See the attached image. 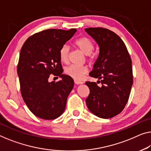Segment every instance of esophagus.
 Here are the masks:
<instances>
[{
	"label": "esophagus",
	"instance_id": "1",
	"mask_svg": "<svg viewBox=\"0 0 151 151\" xmlns=\"http://www.w3.org/2000/svg\"><path fill=\"white\" fill-rule=\"evenodd\" d=\"M75 83L76 85H79V84H83L82 81H77V80H75Z\"/></svg>",
	"mask_w": 151,
	"mask_h": 151
}]
</instances>
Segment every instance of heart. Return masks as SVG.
Here are the masks:
<instances>
[{"mask_svg": "<svg viewBox=\"0 0 151 151\" xmlns=\"http://www.w3.org/2000/svg\"><path fill=\"white\" fill-rule=\"evenodd\" d=\"M75 45L78 47L85 55L91 58V53L93 50V44L91 40L87 37H81L76 39ZM59 56L60 61L63 63H66L68 61L69 48L66 45H63L60 49ZM87 68L84 66H78V65H70L65 68V73L70 76L75 80L80 81L87 73Z\"/></svg>", "mask_w": 151, "mask_h": 151, "instance_id": "heart-1", "label": "heart"}]
</instances>
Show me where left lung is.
I'll list each match as a JSON object with an SVG mask.
<instances>
[{
  "label": "left lung",
  "mask_w": 151,
  "mask_h": 151,
  "mask_svg": "<svg viewBox=\"0 0 151 151\" xmlns=\"http://www.w3.org/2000/svg\"><path fill=\"white\" fill-rule=\"evenodd\" d=\"M85 31L100 48L89 76L102 83L99 87L96 82L85 83L90 89L87 106L98 117L112 118L123 111L129 97L133 84L131 58L124 42L112 31L103 28Z\"/></svg>",
  "instance_id": "1"
}]
</instances>
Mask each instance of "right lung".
<instances>
[{"label":"right lung","instance_id":"add662e5","mask_svg":"<svg viewBox=\"0 0 151 151\" xmlns=\"http://www.w3.org/2000/svg\"><path fill=\"white\" fill-rule=\"evenodd\" d=\"M76 29H49L36 33L22 46L17 65L20 90L27 106L38 117L51 120L59 117L66 108L74 81L62 74L59 52ZM51 73L62 79L48 81Z\"/></svg>","mask_w":151,"mask_h":151}]
</instances>
